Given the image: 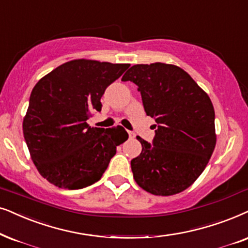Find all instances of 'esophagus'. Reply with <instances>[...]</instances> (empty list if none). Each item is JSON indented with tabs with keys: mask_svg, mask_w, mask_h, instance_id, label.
I'll use <instances>...</instances> for the list:
<instances>
[{
	"mask_svg": "<svg viewBox=\"0 0 248 248\" xmlns=\"http://www.w3.org/2000/svg\"><path fill=\"white\" fill-rule=\"evenodd\" d=\"M127 133H128V137H130V139H133V138L136 137V134H134L133 132H131V131H127Z\"/></svg>",
	"mask_w": 248,
	"mask_h": 248,
	"instance_id": "34e87169",
	"label": "esophagus"
}]
</instances>
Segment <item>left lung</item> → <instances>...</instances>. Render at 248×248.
Listing matches in <instances>:
<instances>
[{
	"label": "left lung",
	"instance_id": "left-lung-1",
	"mask_svg": "<svg viewBox=\"0 0 248 248\" xmlns=\"http://www.w3.org/2000/svg\"><path fill=\"white\" fill-rule=\"evenodd\" d=\"M122 81L138 86L144 111L156 122L152 143L137 138L142 152L131 160L134 180L157 196L190 187L206 167L217 142L210 96L187 72L162 62L132 66Z\"/></svg>",
	"mask_w": 248,
	"mask_h": 248
}]
</instances>
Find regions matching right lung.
Listing matches in <instances>:
<instances>
[{
	"mask_svg": "<svg viewBox=\"0 0 248 248\" xmlns=\"http://www.w3.org/2000/svg\"><path fill=\"white\" fill-rule=\"evenodd\" d=\"M128 63L72 60L44 76L31 93L22 130L38 172L59 188L82 189L101 179L116 147L127 140L123 127H91L101 96Z\"/></svg>",
	"mask_w": 248,
	"mask_h": 248,
	"instance_id": "add662e5",
	"label": "right lung"
}]
</instances>
